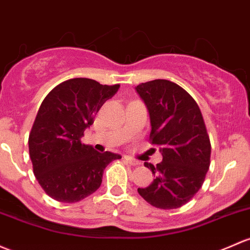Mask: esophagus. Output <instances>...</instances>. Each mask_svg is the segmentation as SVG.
I'll return each mask as SVG.
<instances>
[{"mask_svg": "<svg viewBox=\"0 0 250 250\" xmlns=\"http://www.w3.org/2000/svg\"><path fill=\"white\" fill-rule=\"evenodd\" d=\"M125 159L127 160V162L129 163L130 165H134V167H136V165H140V162H139V160H136V159L132 158V157H128V156H125Z\"/></svg>", "mask_w": 250, "mask_h": 250, "instance_id": "obj_1", "label": "esophagus"}]
</instances>
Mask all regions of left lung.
Here are the masks:
<instances>
[{
	"label": "left lung",
	"mask_w": 250,
	"mask_h": 250,
	"mask_svg": "<svg viewBox=\"0 0 250 250\" xmlns=\"http://www.w3.org/2000/svg\"><path fill=\"white\" fill-rule=\"evenodd\" d=\"M135 90L148 110L151 143L163 156L157 167L145 163L154 180L138 191L157 208H178L198 193L209 167L211 143L201 111L193 97L172 81L157 79Z\"/></svg>",
	"instance_id": "obj_1"
}]
</instances>
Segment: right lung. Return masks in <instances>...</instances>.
<instances>
[{"mask_svg": "<svg viewBox=\"0 0 250 250\" xmlns=\"http://www.w3.org/2000/svg\"><path fill=\"white\" fill-rule=\"evenodd\" d=\"M118 88L75 78L57 85L44 98L28 136V149L33 173L50 198L68 204L87 198L101 187L106 165L121 158L80 140Z\"/></svg>", "mask_w": 250, "mask_h": 250, "instance_id": "right-lung-1", "label": "right lung"}]
</instances>
